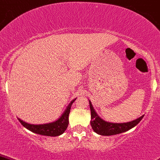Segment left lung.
I'll list each match as a JSON object with an SVG mask.
<instances>
[{"instance_id":"8db88e82","label":"left lung","mask_w":160,"mask_h":160,"mask_svg":"<svg viewBox=\"0 0 160 160\" xmlns=\"http://www.w3.org/2000/svg\"><path fill=\"white\" fill-rule=\"evenodd\" d=\"M89 106L91 109V126L94 132L98 133L101 136H113V135L119 134L125 132L132 128L135 127L138 123L141 121L144 115L139 118L129 122L123 123H113L108 122L100 118L94 109L91 102L89 101Z\"/></svg>"}]
</instances>
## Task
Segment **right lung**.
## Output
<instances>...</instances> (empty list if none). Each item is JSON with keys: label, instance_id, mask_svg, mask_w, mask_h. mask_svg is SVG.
Wrapping results in <instances>:
<instances>
[{"label": "right lung", "instance_id": "obj_1", "mask_svg": "<svg viewBox=\"0 0 160 160\" xmlns=\"http://www.w3.org/2000/svg\"><path fill=\"white\" fill-rule=\"evenodd\" d=\"M75 99L76 98H74L68 105L66 109L64 111L62 116L59 117L57 120L52 122L45 123V124L34 125L25 122L20 119V118H18V120L24 127L30 130L32 132L46 136H58L60 135L63 134L67 128H68L69 122L68 116L69 113H70L71 107H72V103L75 101Z\"/></svg>", "mask_w": 160, "mask_h": 160}]
</instances>
